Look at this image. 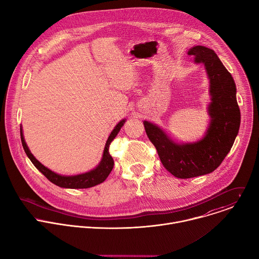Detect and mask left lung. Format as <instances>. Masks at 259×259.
<instances>
[{"instance_id": "8db88e82", "label": "left lung", "mask_w": 259, "mask_h": 259, "mask_svg": "<svg viewBox=\"0 0 259 259\" xmlns=\"http://www.w3.org/2000/svg\"><path fill=\"white\" fill-rule=\"evenodd\" d=\"M188 54L195 56L196 63L204 64L210 81L208 113L211 119L205 136L193 143L179 144L157 125L143 122L146 135L157 149L163 166L182 179L211 173L223 163L241 123L235 81L216 53L204 46H195Z\"/></svg>"}]
</instances>
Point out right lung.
<instances>
[{
  "instance_id": "1",
  "label": "right lung",
  "mask_w": 259,
  "mask_h": 259,
  "mask_svg": "<svg viewBox=\"0 0 259 259\" xmlns=\"http://www.w3.org/2000/svg\"><path fill=\"white\" fill-rule=\"evenodd\" d=\"M125 122H126L125 119L122 120L121 122H119L117 124V126L114 128V130L112 131V133L109 134V136L106 140L105 146H104L102 159H101L99 165L89 172L78 174V175H72V176L60 175V174H57V173L51 171L50 169L45 167L43 164H41L38 160L33 157V155L28 150V147L24 141L22 128L20 126L21 143H22L23 150H24L26 156L31 161V163L34 165V167L38 169L42 174H44L46 176V178L49 179L52 183L56 184V186H58L60 188H64V189H88V188L95 187V186H97V184L103 182L106 179V177L109 175L110 171L113 170L114 159L112 158V156L109 155L108 147H109L110 142L114 140V138L117 136V134L119 133V131L125 124Z\"/></svg>"
}]
</instances>
